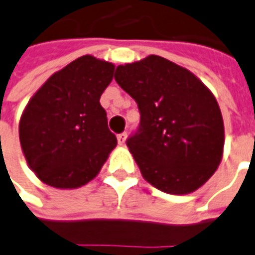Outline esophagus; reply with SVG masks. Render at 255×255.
<instances>
[{"label": "esophagus", "instance_id": "esophagus-1", "mask_svg": "<svg viewBox=\"0 0 255 255\" xmlns=\"http://www.w3.org/2000/svg\"><path fill=\"white\" fill-rule=\"evenodd\" d=\"M126 138H128V134L126 133H121V134H118V143L119 144H125L126 143Z\"/></svg>", "mask_w": 255, "mask_h": 255}]
</instances>
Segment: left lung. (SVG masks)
<instances>
[{"label":"left lung","instance_id":"obj_1","mask_svg":"<svg viewBox=\"0 0 255 255\" xmlns=\"http://www.w3.org/2000/svg\"><path fill=\"white\" fill-rule=\"evenodd\" d=\"M115 80L140 111L137 131L126 144L143 178L169 194L201 187L224 152V119L214 94L190 71L158 55L119 65Z\"/></svg>","mask_w":255,"mask_h":255}]
</instances>
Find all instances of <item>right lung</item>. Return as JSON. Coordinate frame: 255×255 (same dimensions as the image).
I'll list each match as a JSON object with an SVG mask.
<instances>
[{
  "label": "right lung",
  "instance_id": "1",
  "mask_svg": "<svg viewBox=\"0 0 255 255\" xmlns=\"http://www.w3.org/2000/svg\"><path fill=\"white\" fill-rule=\"evenodd\" d=\"M115 65L83 55L36 91L19 122L29 168L57 189H76L97 176L117 145L100 97Z\"/></svg>",
  "mask_w": 255,
  "mask_h": 255
}]
</instances>
